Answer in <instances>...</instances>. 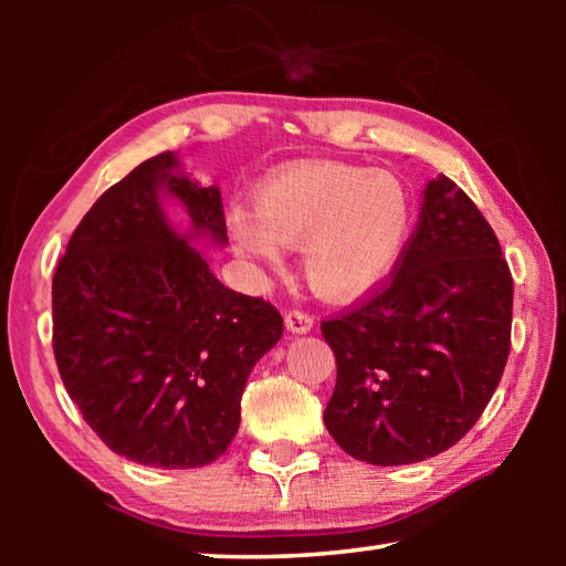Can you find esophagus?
<instances>
[{
	"label": "esophagus",
	"mask_w": 566,
	"mask_h": 566,
	"mask_svg": "<svg viewBox=\"0 0 566 566\" xmlns=\"http://www.w3.org/2000/svg\"><path fill=\"white\" fill-rule=\"evenodd\" d=\"M284 322H286V329H290L292 334H306V332H312V327H314V317H312V314H306V312H302V310L286 312Z\"/></svg>",
	"instance_id": "obj_1"
}]
</instances>
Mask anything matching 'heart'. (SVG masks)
<instances>
[{
    "label": "heart",
    "mask_w": 566,
    "mask_h": 566,
    "mask_svg": "<svg viewBox=\"0 0 566 566\" xmlns=\"http://www.w3.org/2000/svg\"><path fill=\"white\" fill-rule=\"evenodd\" d=\"M239 252L282 264V247L302 249L304 274L332 300H354L387 280L411 234V202L385 171L312 161L284 169L256 191L254 217L229 214Z\"/></svg>",
    "instance_id": "1"
}]
</instances>
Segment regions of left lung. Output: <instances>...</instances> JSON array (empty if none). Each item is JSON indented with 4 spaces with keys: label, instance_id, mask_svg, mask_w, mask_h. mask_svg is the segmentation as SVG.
Here are the masks:
<instances>
[{
    "label": "left lung",
    "instance_id": "1",
    "mask_svg": "<svg viewBox=\"0 0 566 566\" xmlns=\"http://www.w3.org/2000/svg\"><path fill=\"white\" fill-rule=\"evenodd\" d=\"M512 272L476 205L439 175L397 270L324 319L337 385L324 424L344 452L397 467L454 447L490 405L512 344Z\"/></svg>",
    "mask_w": 566,
    "mask_h": 566
}]
</instances>
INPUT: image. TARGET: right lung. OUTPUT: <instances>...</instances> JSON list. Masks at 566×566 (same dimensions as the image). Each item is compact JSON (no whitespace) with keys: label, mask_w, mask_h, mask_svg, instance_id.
Masks as SVG:
<instances>
[{"label":"right lung","mask_w":566,"mask_h":566,"mask_svg":"<svg viewBox=\"0 0 566 566\" xmlns=\"http://www.w3.org/2000/svg\"><path fill=\"white\" fill-rule=\"evenodd\" d=\"M227 242L222 195L179 175L171 151L94 202L52 280V347L66 395L112 452L137 464L214 462L242 417L249 371L280 342L282 314L229 290L161 212Z\"/></svg>","instance_id":"1"}]
</instances>
